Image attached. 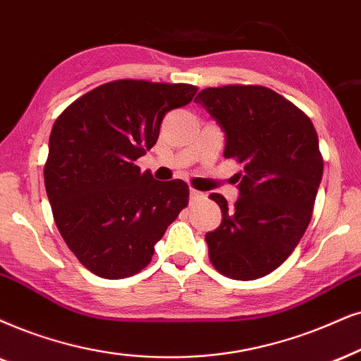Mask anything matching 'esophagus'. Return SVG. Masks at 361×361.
<instances>
[{"label":"esophagus","instance_id":"obj_1","mask_svg":"<svg viewBox=\"0 0 361 361\" xmlns=\"http://www.w3.org/2000/svg\"><path fill=\"white\" fill-rule=\"evenodd\" d=\"M200 198H203V193H200V191L191 188L190 190V202H198Z\"/></svg>","mask_w":361,"mask_h":361}]
</instances>
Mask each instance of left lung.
Instances as JSON below:
<instances>
[{
    "label": "left lung",
    "mask_w": 361,
    "mask_h": 361,
    "mask_svg": "<svg viewBox=\"0 0 361 361\" xmlns=\"http://www.w3.org/2000/svg\"><path fill=\"white\" fill-rule=\"evenodd\" d=\"M196 103L225 133V158L243 165L238 200L221 208V225L204 236L213 267L235 280H257L285 262L302 240L323 175L313 123L264 86L200 91Z\"/></svg>",
    "instance_id": "1"
}]
</instances>
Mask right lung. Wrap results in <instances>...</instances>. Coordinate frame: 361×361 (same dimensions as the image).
I'll return each instance as SVG.
<instances>
[{"label": "right lung", "mask_w": 361, "mask_h": 361, "mask_svg": "<svg viewBox=\"0 0 361 361\" xmlns=\"http://www.w3.org/2000/svg\"><path fill=\"white\" fill-rule=\"evenodd\" d=\"M195 93L185 83L118 80L83 94L54 121L47 195L68 248L94 275L116 280L143 270L188 204L185 181H157L135 161L157 143L166 113Z\"/></svg>", "instance_id": "1"}]
</instances>
